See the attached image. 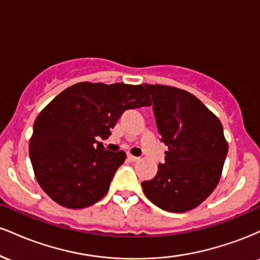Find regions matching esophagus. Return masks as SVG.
I'll return each mask as SVG.
<instances>
[{"mask_svg":"<svg viewBox=\"0 0 260 260\" xmlns=\"http://www.w3.org/2000/svg\"><path fill=\"white\" fill-rule=\"evenodd\" d=\"M128 160H131V161H138L140 157H138V156H133V155H131V154H128Z\"/></svg>","mask_w":260,"mask_h":260,"instance_id":"esophagus-1","label":"esophagus"}]
</instances>
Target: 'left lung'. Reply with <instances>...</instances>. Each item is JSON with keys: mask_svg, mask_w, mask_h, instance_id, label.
Instances as JSON below:
<instances>
[{"mask_svg": "<svg viewBox=\"0 0 260 260\" xmlns=\"http://www.w3.org/2000/svg\"><path fill=\"white\" fill-rule=\"evenodd\" d=\"M153 100L165 162L154 178L142 182L151 203L170 213L202 204L215 189L229 145L219 118L193 94L175 86L144 84Z\"/></svg>", "mask_w": 260, "mask_h": 260, "instance_id": "1", "label": "left lung"}]
</instances>
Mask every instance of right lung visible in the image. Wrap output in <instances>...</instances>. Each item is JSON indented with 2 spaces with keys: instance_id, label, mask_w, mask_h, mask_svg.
Instances as JSON below:
<instances>
[{
  "instance_id": "add662e5",
  "label": "right lung",
  "mask_w": 260,
  "mask_h": 260,
  "mask_svg": "<svg viewBox=\"0 0 260 260\" xmlns=\"http://www.w3.org/2000/svg\"><path fill=\"white\" fill-rule=\"evenodd\" d=\"M143 85L77 83L39 113L29 142L35 177L47 196L70 209L90 207L106 194L124 151L105 139L126 110L150 106Z\"/></svg>"
}]
</instances>
